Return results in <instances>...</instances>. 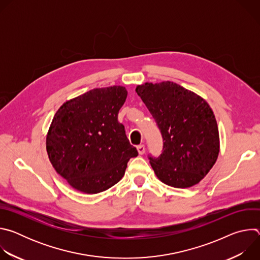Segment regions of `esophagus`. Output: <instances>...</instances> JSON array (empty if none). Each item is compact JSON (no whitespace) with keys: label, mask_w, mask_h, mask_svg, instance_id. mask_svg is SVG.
Here are the masks:
<instances>
[{"label":"esophagus","mask_w":260,"mask_h":260,"mask_svg":"<svg viewBox=\"0 0 260 260\" xmlns=\"http://www.w3.org/2000/svg\"><path fill=\"white\" fill-rule=\"evenodd\" d=\"M137 149H138V152H139V154H144L145 153V146L143 145V144H141V145H139L138 147H137Z\"/></svg>","instance_id":"34e87169"}]
</instances>
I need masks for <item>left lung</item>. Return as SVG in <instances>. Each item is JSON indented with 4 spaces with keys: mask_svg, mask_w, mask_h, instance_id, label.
<instances>
[{
    "mask_svg": "<svg viewBox=\"0 0 260 260\" xmlns=\"http://www.w3.org/2000/svg\"><path fill=\"white\" fill-rule=\"evenodd\" d=\"M161 133L158 157L149 155L156 177L169 186L198 184L215 165L219 132L209 104L197 93L171 81L146 82L136 88Z\"/></svg>",
    "mask_w": 260,
    "mask_h": 260,
    "instance_id": "obj_1",
    "label": "left lung"
}]
</instances>
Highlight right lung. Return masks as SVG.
<instances>
[{
    "label": "right lung",
    "instance_id": "right-lung-1",
    "mask_svg": "<svg viewBox=\"0 0 260 260\" xmlns=\"http://www.w3.org/2000/svg\"><path fill=\"white\" fill-rule=\"evenodd\" d=\"M127 91L114 85L91 89L63 103L46 136L51 165L73 188L94 194L121 180L132 157L129 144L118 112Z\"/></svg>",
    "mask_w": 260,
    "mask_h": 260
}]
</instances>
